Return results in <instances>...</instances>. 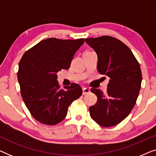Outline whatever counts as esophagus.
<instances>
[{"label":"esophagus","mask_w":156,"mask_h":156,"mask_svg":"<svg viewBox=\"0 0 156 156\" xmlns=\"http://www.w3.org/2000/svg\"><path fill=\"white\" fill-rule=\"evenodd\" d=\"M90 92V89L87 88V87H84L83 88V94H87Z\"/></svg>","instance_id":"1"}]
</instances>
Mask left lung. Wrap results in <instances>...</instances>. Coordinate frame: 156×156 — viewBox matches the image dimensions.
Returning a JSON list of instances; mask_svg holds the SVG:
<instances>
[{"label":"left lung","instance_id":"1","mask_svg":"<svg viewBox=\"0 0 156 156\" xmlns=\"http://www.w3.org/2000/svg\"><path fill=\"white\" fill-rule=\"evenodd\" d=\"M97 54V69L109 77L106 92L91 89L97 97L89 107L90 116L104 127L114 126L126 118L135 106L142 82L141 70L131 50L111 36L87 38Z\"/></svg>","mask_w":156,"mask_h":156}]
</instances>
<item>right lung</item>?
I'll return each mask as SVG.
<instances>
[{"mask_svg": "<svg viewBox=\"0 0 156 156\" xmlns=\"http://www.w3.org/2000/svg\"><path fill=\"white\" fill-rule=\"evenodd\" d=\"M84 39L43 40L23 55L18 80L23 101L32 116L46 125H56L65 118L72 101L82 95L77 84L60 89L57 73L68 69Z\"/></svg>", "mask_w": 156, "mask_h": 156, "instance_id": "add662e5", "label": "right lung"}]
</instances>
